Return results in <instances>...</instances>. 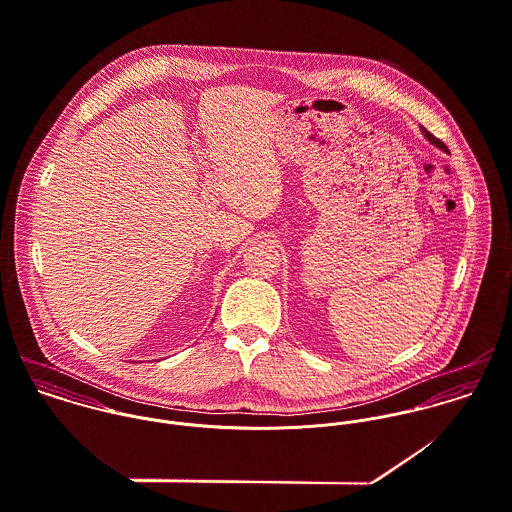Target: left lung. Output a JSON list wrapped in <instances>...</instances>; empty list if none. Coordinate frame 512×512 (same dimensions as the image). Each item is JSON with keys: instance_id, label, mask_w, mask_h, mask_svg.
<instances>
[{"instance_id": "8db88e82", "label": "left lung", "mask_w": 512, "mask_h": 512, "mask_svg": "<svg viewBox=\"0 0 512 512\" xmlns=\"http://www.w3.org/2000/svg\"><path fill=\"white\" fill-rule=\"evenodd\" d=\"M422 133H424V137H426V139H428L432 145H436V147H440V149H446V145H444L440 139H436V137H434L430 131H426L424 127H422Z\"/></svg>"}]
</instances>
